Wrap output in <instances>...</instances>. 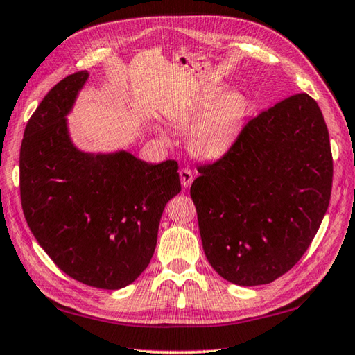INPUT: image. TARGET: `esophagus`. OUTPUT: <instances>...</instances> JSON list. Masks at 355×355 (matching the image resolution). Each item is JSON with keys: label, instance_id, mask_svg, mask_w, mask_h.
Segmentation results:
<instances>
[{"label": "esophagus", "instance_id": "esophagus-1", "mask_svg": "<svg viewBox=\"0 0 355 355\" xmlns=\"http://www.w3.org/2000/svg\"><path fill=\"white\" fill-rule=\"evenodd\" d=\"M179 178H180V184H182L184 189H189L193 182V173L189 168H182L179 171Z\"/></svg>", "mask_w": 355, "mask_h": 355}]
</instances>
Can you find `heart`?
<instances>
[{"mask_svg":"<svg viewBox=\"0 0 355 355\" xmlns=\"http://www.w3.org/2000/svg\"><path fill=\"white\" fill-rule=\"evenodd\" d=\"M249 112L247 98L238 91L223 94V88L207 89L168 112L170 123L187 130V145L193 156L213 160L229 150ZM166 139L165 136H162Z\"/></svg>","mask_w":355,"mask_h":355,"instance_id":"heart-1","label":"heart"}]
</instances>
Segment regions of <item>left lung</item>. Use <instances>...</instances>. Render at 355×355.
Masks as SVG:
<instances>
[{"mask_svg": "<svg viewBox=\"0 0 355 355\" xmlns=\"http://www.w3.org/2000/svg\"><path fill=\"white\" fill-rule=\"evenodd\" d=\"M190 195L210 266L227 282H275L304 255L331 199L329 132L315 100L284 98L198 166Z\"/></svg>", "mask_w": 355, "mask_h": 355, "instance_id": "left-lung-1", "label": "left lung"}]
</instances>
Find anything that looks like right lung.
Instances as JSON below:
<instances>
[{
    "mask_svg": "<svg viewBox=\"0 0 355 355\" xmlns=\"http://www.w3.org/2000/svg\"><path fill=\"white\" fill-rule=\"evenodd\" d=\"M89 73L63 78L29 119L19 150V195L33 236L66 275L97 289L131 284L148 267L160 216L180 191L176 160L128 151H80L68 119Z\"/></svg>",
    "mask_w": 355,
    "mask_h": 355,
    "instance_id": "obj_1",
    "label": "right lung"
}]
</instances>
